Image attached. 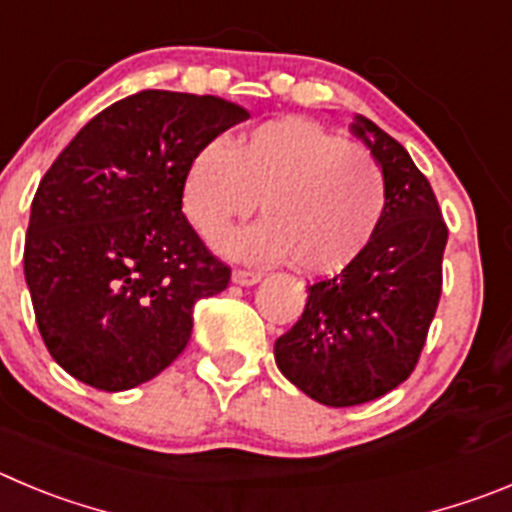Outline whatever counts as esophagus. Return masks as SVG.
<instances>
[{"mask_svg": "<svg viewBox=\"0 0 512 512\" xmlns=\"http://www.w3.org/2000/svg\"><path fill=\"white\" fill-rule=\"evenodd\" d=\"M233 281L241 284V287H253V284H259L261 281V274H256V271L251 269H236L233 271Z\"/></svg>", "mask_w": 512, "mask_h": 512, "instance_id": "esophagus-1", "label": "esophagus"}]
</instances>
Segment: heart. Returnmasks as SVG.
I'll return each mask as SVG.
<instances>
[{"instance_id": "b5f03b06", "label": "heart", "mask_w": 512, "mask_h": 512, "mask_svg": "<svg viewBox=\"0 0 512 512\" xmlns=\"http://www.w3.org/2000/svg\"><path fill=\"white\" fill-rule=\"evenodd\" d=\"M266 220L218 238L241 259H292L302 274L332 276L358 261L381 228L388 187L378 159L360 144L302 116L253 126L205 144L182 182L187 218L218 236L259 208Z\"/></svg>"}]
</instances>
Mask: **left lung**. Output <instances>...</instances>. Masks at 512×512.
<instances>
[{
  "mask_svg": "<svg viewBox=\"0 0 512 512\" xmlns=\"http://www.w3.org/2000/svg\"><path fill=\"white\" fill-rule=\"evenodd\" d=\"M353 131L383 167L386 215L358 261L314 281L299 322L274 345L281 373L335 409L386 396L414 373L442 297L449 236L409 152L365 116Z\"/></svg>",
  "mask_w": 512,
  "mask_h": 512,
  "instance_id": "8db88e82",
  "label": "left lung"
}]
</instances>
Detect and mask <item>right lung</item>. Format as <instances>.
<instances>
[{"label": "right lung", "instance_id": "1", "mask_svg": "<svg viewBox=\"0 0 512 512\" xmlns=\"http://www.w3.org/2000/svg\"><path fill=\"white\" fill-rule=\"evenodd\" d=\"M218 96L139 91L93 116L40 180L25 279L45 348L98 391L152 381L185 350L231 266L182 213L195 152L246 121Z\"/></svg>", "mask_w": 512, "mask_h": 512}]
</instances>
